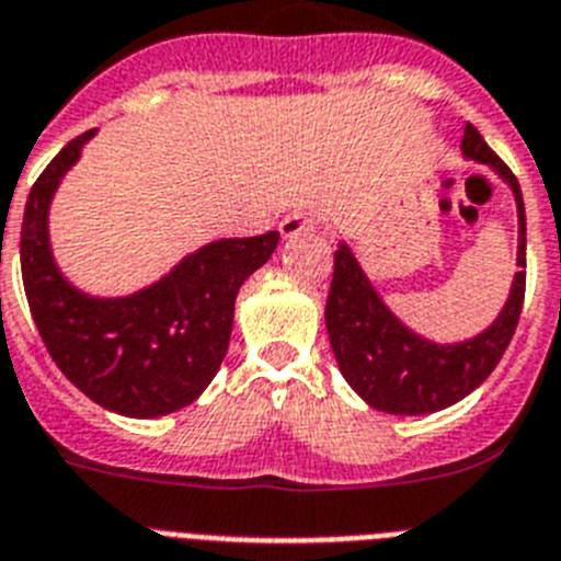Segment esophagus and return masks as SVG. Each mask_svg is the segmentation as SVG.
<instances>
[{"label": "esophagus", "mask_w": 561, "mask_h": 561, "mask_svg": "<svg viewBox=\"0 0 561 561\" xmlns=\"http://www.w3.org/2000/svg\"><path fill=\"white\" fill-rule=\"evenodd\" d=\"M313 228H317V216L310 214V210H290V214L279 222V233L285 239L299 237V233H310Z\"/></svg>", "instance_id": "esophagus-1"}]
</instances>
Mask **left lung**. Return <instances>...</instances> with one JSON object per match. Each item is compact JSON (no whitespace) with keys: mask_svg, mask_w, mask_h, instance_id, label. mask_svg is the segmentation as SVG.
<instances>
[{"mask_svg":"<svg viewBox=\"0 0 561 561\" xmlns=\"http://www.w3.org/2000/svg\"><path fill=\"white\" fill-rule=\"evenodd\" d=\"M462 153L493 168L511 185L516 216H519V251H516L519 271L513 276L505 308L499 310L493 324L465 342L436 345L431 339L413 333L390 313L351 248L345 242L339 244V251L333 253V282L324 308V324L339 370L347 385L376 411L422 416L456 404L493 374L519 324L522 302H525V244H528L519 182L511 168L488 148L473 125L465 128Z\"/></svg>","mask_w":561,"mask_h":561,"instance_id":"1","label":"left lung"}]
</instances>
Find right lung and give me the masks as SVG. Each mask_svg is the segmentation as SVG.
<instances>
[{"instance_id": "1", "label": "right lung", "mask_w": 561, "mask_h": 561, "mask_svg": "<svg viewBox=\"0 0 561 561\" xmlns=\"http://www.w3.org/2000/svg\"><path fill=\"white\" fill-rule=\"evenodd\" d=\"M93 134L65 145L31 187L19 242L27 305L50 359L84 397L122 416H164L210 385L228 353L239 288L271 259L279 233L208 242L130 296L82 294L56 265L48 214Z\"/></svg>"}]
</instances>
